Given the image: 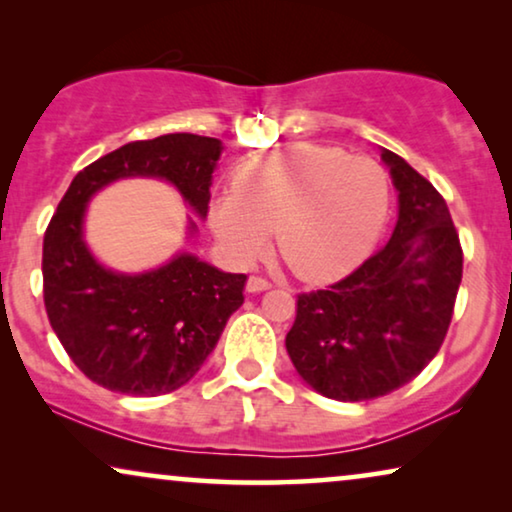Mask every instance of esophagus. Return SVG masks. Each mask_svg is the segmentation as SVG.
<instances>
[{"label": "esophagus", "instance_id": "34e87169", "mask_svg": "<svg viewBox=\"0 0 512 512\" xmlns=\"http://www.w3.org/2000/svg\"><path fill=\"white\" fill-rule=\"evenodd\" d=\"M270 286H272V284L268 282V279H263V277H249L247 291H249V293H261V291H268Z\"/></svg>", "mask_w": 512, "mask_h": 512}]
</instances>
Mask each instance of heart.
<instances>
[{
    "instance_id": "b5f03b06",
    "label": "heart",
    "mask_w": 512,
    "mask_h": 512,
    "mask_svg": "<svg viewBox=\"0 0 512 512\" xmlns=\"http://www.w3.org/2000/svg\"><path fill=\"white\" fill-rule=\"evenodd\" d=\"M389 177L366 156L300 144L251 160L235 193L212 207V228L235 263H254L277 230L279 254L298 277L324 282L352 272L380 240Z\"/></svg>"
}]
</instances>
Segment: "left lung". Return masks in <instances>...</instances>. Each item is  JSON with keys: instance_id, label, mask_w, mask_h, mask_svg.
I'll use <instances>...</instances> for the list:
<instances>
[{"instance_id": "1", "label": "left lung", "mask_w": 512, "mask_h": 512, "mask_svg": "<svg viewBox=\"0 0 512 512\" xmlns=\"http://www.w3.org/2000/svg\"><path fill=\"white\" fill-rule=\"evenodd\" d=\"M398 191L384 247L352 275L300 293L286 333L298 375L321 396L356 403L387 396L429 366L450 328L464 254L443 195L382 149Z\"/></svg>"}]
</instances>
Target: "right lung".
<instances>
[{"mask_svg":"<svg viewBox=\"0 0 512 512\" xmlns=\"http://www.w3.org/2000/svg\"><path fill=\"white\" fill-rule=\"evenodd\" d=\"M221 151L219 139L191 132L125 144L76 174L48 223L41 258L48 321L76 368L100 387L130 396L184 387L244 303L247 275L186 251L139 275L104 268L83 240L90 198L118 179H163L205 219Z\"/></svg>","mask_w":512,"mask_h":512,"instance_id":"right-lung-1","label":"right lung"}]
</instances>
